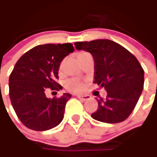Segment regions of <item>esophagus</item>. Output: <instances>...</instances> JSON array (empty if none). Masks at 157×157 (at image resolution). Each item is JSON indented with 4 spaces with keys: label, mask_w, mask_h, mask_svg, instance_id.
Segmentation results:
<instances>
[{
    "label": "esophagus",
    "mask_w": 157,
    "mask_h": 157,
    "mask_svg": "<svg viewBox=\"0 0 157 157\" xmlns=\"http://www.w3.org/2000/svg\"><path fill=\"white\" fill-rule=\"evenodd\" d=\"M78 98L82 100H87L91 99V96L90 95H78Z\"/></svg>",
    "instance_id": "esophagus-1"
}]
</instances>
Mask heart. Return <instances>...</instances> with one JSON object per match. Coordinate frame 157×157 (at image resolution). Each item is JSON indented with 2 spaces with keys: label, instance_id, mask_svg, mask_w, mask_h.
I'll list each match as a JSON object with an SVG mask.
<instances>
[{
  "label": "heart",
  "instance_id": "obj_1",
  "mask_svg": "<svg viewBox=\"0 0 157 157\" xmlns=\"http://www.w3.org/2000/svg\"><path fill=\"white\" fill-rule=\"evenodd\" d=\"M86 52H81L78 55V57L85 54ZM65 88L72 93H81L86 89V85L84 82L80 81L78 78H71L65 82Z\"/></svg>",
  "mask_w": 157,
  "mask_h": 157
}]
</instances>
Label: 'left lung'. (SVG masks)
I'll list each match as a JSON object with an SVG mask.
<instances>
[{
  "label": "left lung",
  "mask_w": 157,
  "mask_h": 157,
  "mask_svg": "<svg viewBox=\"0 0 157 157\" xmlns=\"http://www.w3.org/2000/svg\"><path fill=\"white\" fill-rule=\"evenodd\" d=\"M77 50L90 52L94 59V81L107 93L97 100L91 115L105 123L125 121L136 107L144 85V71L136 57L123 46L108 39L75 43Z\"/></svg>",
  "instance_id": "1"
}]
</instances>
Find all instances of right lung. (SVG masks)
I'll return each mask as SVG.
<instances>
[{"label": "right lung", "instance_id": "right-lung-1", "mask_svg": "<svg viewBox=\"0 0 157 157\" xmlns=\"http://www.w3.org/2000/svg\"><path fill=\"white\" fill-rule=\"evenodd\" d=\"M74 52L71 44L37 45L23 54L9 77V97L19 120L35 131H45L63 121L66 102L71 98L63 94L60 98H47L48 88L58 91L60 63Z\"/></svg>", "mask_w": 157, "mask_h": 157}]
</instances>
